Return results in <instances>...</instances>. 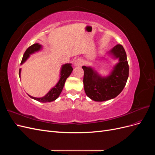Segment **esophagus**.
I'll list each match as a JSON object with an SVG mask.
<instances>
[{"instance_id": "obj_1", "label": "esophagus", "mask_w": 155, "mask_h": 155, "mask_svg": "<svg viewBox=\"0 0 155 155\" xmlns=\"http://www.w3.org/2000/svg\"><path fill=\"white\" fill-rule=\"evenodd\" d=\"M83 64V63L82 59H79V58L77 59L76 61H75V62H74L75 66H76V67H81V66H82Z\"/></svg>"}]
</instances>
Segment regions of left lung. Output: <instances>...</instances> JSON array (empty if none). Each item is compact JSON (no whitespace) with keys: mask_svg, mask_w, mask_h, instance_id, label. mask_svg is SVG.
Returning <instances> with one entry per match:
<instances>
[{"mask_svg":"<svg viewBox=\"0 0 155 155\" xmlns=\"http://www.w3.org/2000/svg\"><path fill=\"white\" fill-rule=\"evenodd\" d=\"M119 59L111 74L101 77L90 67H82L84 70L83 85L87 96L96 101H104L116 97L125 87L129 77V64L122 45H117L109 52Z\"/></svg>","mask_w":155,"mask_h":155,"instance_id":"8db88e82","label":"left lung"}]
</instances>
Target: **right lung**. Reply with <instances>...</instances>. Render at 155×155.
<instances>
[{
  "label": "right lung",
  "mask_w": 155,
  "mask_h": 155,
  "mask_svg": "<svg viewBox=\"0 0 155 155\" xmlns=\"http://www.w3.org/2000/svg\"><path fill=\"white\" fill-rule=\"evenodd\" d=\"M42 46L39 43H35L30 46V47L27 48V50L25 51V52L23 55V57L21 61V64L25 63L27 59L30 57V55L34 54L35 51H39L41 49ZM73 70V68L72 67V65L70 63H67L63 65L61 67V73H60V79L55 87H54L51 90L46 94L42 97H32L30 95H28L32 99H34L37 101H40V102H50L55 100L60 95L64 83L66 81V79L71 74ZM21 69H19V77H21Z\"/></svg>",
  "instance_id": "add662e5"
}]
</instances>
